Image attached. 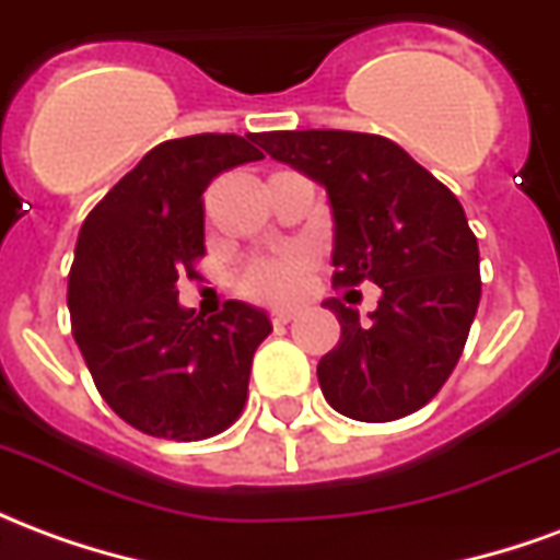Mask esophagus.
<instances>
[{
  "label": "esophagus",
  "mask_w": 560,
  "mask_h": 560,
  "mask_svg": "<svg viewBox=\"0 0 560 560\" xmlns=\"http://www.w3.org/2000/svg\"><path fill=\"white\" fill-rule=\"evenodd\" d=\"M296 317V308H272V324H288Z\"/></svg>",
  "instance_id": "obj_1"
}]
</instances>
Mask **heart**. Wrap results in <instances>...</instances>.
<instances>
[{"instance_id":"heart-1","label":"heart","mask_w":560,"mask_h":560,"mask_svg":"<svg viewBox=\"0 0 560 560\" xmlns=\"http://www.w3.org/2000/svg\"><path fill=\"white\" fill-rule=\"evenodd\" d=\"M308 272H312V252L303 245H288L252 257L240 272V288L260 303H291L305 291Z\"/></svg>"}]
</instances>
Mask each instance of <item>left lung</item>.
Here are the masks:
<instances>
[{
  "instance_id": "1",
  "label": "left lung",
  "mask_w": 560,
  "mask_h": 560,
  "mask_svg": "<svg viewBox=\"0 0 560 560\" xmlns=\"http://www.w3.org/2000/svg\"><path fill=\"white\" fill-rule=\"evenodd\" d=\"M257 143L327 188L336 284L381 288L369 320L327 300L339 345L317 381L345 417L389 422L420 411L456 369L480 305V248L456 195L387 138L267 131Z\"/></svg>"
}]
</instances>
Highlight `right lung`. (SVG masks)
<instances>
[{
  "label": "right lung",
  "mask_w": 560,
  "mask_h": 560,
  "mask_svg": "<svg viewBox=\"0 0 560 560\" xmlns=\"http://www.w3.org/2000/svg\"><path fill=\"white\" fill-rule=\"evenodd\" d=\"M257 135L164 140L80 228L68 312L104 401L128 425L200 441L243 413L252 357L272 332L264 308L228 300L215 317L179 305L176 281L203 255V191L264 159Z\"/></svg>",
  "instance_id": "1"
}]
</instances>
